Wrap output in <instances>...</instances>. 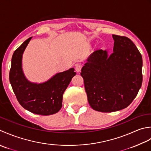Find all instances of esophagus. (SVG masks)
Returning <instances> with one entry per match:
<instances>
[{
  "mask_svg": "<svg viewBox=\"0 0 151 151\" xmlns=\"http://www.w3.org/2000/svg\"><path fill=\"white\" fill-rule=\"evenodd\" d=\"M75 66H76V72L79 73V72H81V68H82V65H81V64H79V63L76 64V65H75Z\"/></svg>",
  "mask_w": 151,
  "mask_h": 151,
  "instance_id": "1",
  "label": "esophagus"
}]
</instances>
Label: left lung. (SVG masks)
<instances>
[{"label": "left lung", "instance_id": "obj_1", "mask_svg": "<svg viewBox=\"0 0 151 151\" xmlns=\"http://www.w3.org/2000/svg\"><path fill=\"white\" fill-rule=\"evenodd\" d=\"M113 53L93 52L81 69L91 107L108 113L127 107L136 97L143 81L142 57L130 39L113 35Z\"/></svg>", "mask_w": 151, "mask_h": 151}]
</instances>
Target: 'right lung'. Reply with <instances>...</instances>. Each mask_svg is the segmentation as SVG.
Wrapping results in <instances>:
<instances>
[{"label": "right lung", "instance_id": "add662e5", "mask_svg": "<svg viewBox=\"0 0 151 151\" xmlns=\"http://www.w3.org/2000/svg\"><path fill=\"white\" fill-rule=\"evenodd\" d=\"M31 38L27 39L14 51L9 76L10 82L15 96L23 108L38 115H53L62 107L63 94L76 73L72 68L56 73L42 83L29 81L23 71L22 57Z\"/></svg>", "mask_w": 151, "mask_h": 151}]
</instances>
